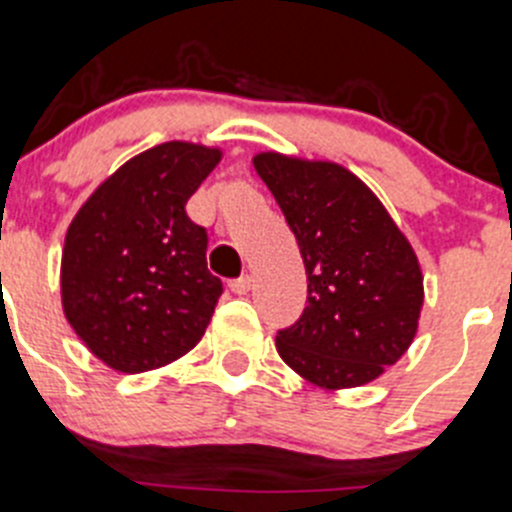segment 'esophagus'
Returning <instances> with one entry per match:
<instances>
[{
  "label": "esophagus",
  "instance_id": "1",
  "mask_svg": "<svg viewBox=\"0 0 512 512\" xmlns=\"http://www.w3.org/2000/svg\"><path fill=\"white\" fill-rule=\"evenodd\" d=\"M250 285H252L250 275H242V278H237V280H232V283H229V290H232L234 295H245L247 290H250Z\"/></svg>",
  "mask_w": 512,
  "mask_h": 512
}]
</instances>
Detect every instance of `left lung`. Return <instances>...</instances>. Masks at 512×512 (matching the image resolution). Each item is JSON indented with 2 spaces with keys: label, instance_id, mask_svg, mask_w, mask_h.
I'll return each instance as SVG.
<instances>
[{
  "label": "left lung",
  "instance_id": "obj_1",
  "mask_svg": "<svg viewBox=\"0 0 512 512\" xmlns=\"http://www.w3.org/2000/svg\"><path fill=\"white\" fill-rule=\"evenodd\" d=\"M255 171L293 229L308 300L278 331L280 358L321 389L379 379L412 346L424 303L407 237L364 181L331 161L255 156Z\"/></svg>",
  "mask_w": 512,
  "mask_h": 512
}]
</instances>
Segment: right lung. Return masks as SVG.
I'll use <instances>...</instances> for the list:
<instances>
[{"instance_id": "obj_1", "label": "right lung", "mask_w": 512, "mask_h": 512, "mask_svg": "<svg viewBox=\"0 0 512 512\" xmlns=\"http://www.w3.org/2000/svg\"><path fill=\"white\" fill-rule=\"evenodd\" d=\"M219 148L169 141L133 156L80 207L65 234L60 290L80 341L123 374L159 369L202 341L222 280L207 229L186 202Z\"/></svg>"}]
</instances>
